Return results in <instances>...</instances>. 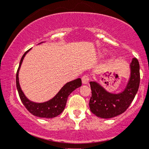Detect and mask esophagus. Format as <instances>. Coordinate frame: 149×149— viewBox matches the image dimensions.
I'll return each instance as SVG.
<instances>
[{"mask_svg":"<svg viewBox=\"0 0 149 149\" xmlns=\"http://www.w3.org/2000/svg\"><path fill=\"white\" fill-rule=\"evenodd\" d=\"M81 79L83 84H88L89 80H90V77H89L88 75H84V76L82 77Z\"/></svg>","mask_w":149,"mask_h":149,"instance_id":"esophagus-1","label":"esophagus"}]
</instances>
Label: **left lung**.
I'll return each instance as SVG.
<instances>
[{
	"label": "left lung",
	"mask_w": 149,
	"mask_h": 149,
	"mask_svg": "<svg viewBox=\"0 0 149 149\" xmlns=\"http://www.w3.org/2000/svg\"><path fill=\"white\" fill-rule=\"evenodd\" d=\"M130 67V79L125 90L120 94L109 93L96 82H90L92 97L89 105L92 113L102 118H111L127 110L139 86V63L136 58L132 59Z\"/></svg>",
	"instance_id": "1"
}]
</instances>
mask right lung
Here are the masks:
<instances>
[{"label": "right lung", "mask_w": 149, "mask_h": 149, "mask_svg": "<svg viewBox=\"0 0 149 149\" xmlns=\"http://www.w3.org/2000/svg\"><path fill=\"white\" fill-rule=\"evenodd\" d=\"M29 50L30 49L27 50L22 56L16 74V85L20 100L24 105L26 109L33 116L40 118H54L61 114V112L64 111V108L66 107L68 97L70 94L76 88L81 86V79L78 78V79L67 83L61 89L60 91L55 95V97H53L52 100L47 101V102H44V103H35V102H31L25 97L23 92L22 91L19 86V83L18 78L19 70L20 69L22 61H23L26 54Z\"/></svg>", "instance_id": "1"}]
</instances>
